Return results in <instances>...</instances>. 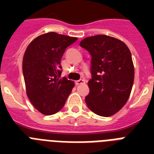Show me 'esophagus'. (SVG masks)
I'll list each match as a JSON object with an SVG mask.
<instances>
[{
	"mask_svg": "<svg viewBox=\"0 0 154 154\" xmlns=\"http://www.w3.org/2000/svg\"><path fill=\"white\" fill-rule=\"evenodd\" d=\"M76 85H82V84H84L85 83V81L83 79H80L78 81H76Z\"/></svg>",
	"mask_w": 154,
	"mask_h": 154,
	"instance_id": "1",
	"label": "esophagus"
}]
</instances>
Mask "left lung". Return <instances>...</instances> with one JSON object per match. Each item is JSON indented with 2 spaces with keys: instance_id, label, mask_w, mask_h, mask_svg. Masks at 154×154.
Returning a JSON list of instances; mask_svg holds the SVG:
<instances>
[{
  "instance_id": "obj_1",
  "label": "left lung",
  "mask_w": 154,
  "mask_h": 154,
  "mask_svg": "<svg viewBox=\"0 0 154 154\" xmlns=\"http://www.w3.org/2000/svg\"><path fill=\"white\" fill-rule=\"evenodd\" d=\"M80 46L91 56L92 78L85 103L94 113L110 117L125 105L131 93L134 80L131 53L124 42L106 35L86 37Z\"/></svg>"
}]
</instances>
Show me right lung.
Returning <instances> with one entry per match:
<instances>
[{"instance_id":"add662e5","label":"right lung","mask_w":154,"mask_h":154,"mask_svg":"<svg viewBox=\"0 0 154 154\" xmlns=\"http://www.w3.org/2000/svg\"><path fill=\"white\" fill-rule=\"evenodd\" d=\"M77 40L56 32L35 38L23 58L26 93L32 105L45 115L54 114L65 105L74 83L60 77V59L65 49Z\"/></svg>"}]
</instances>
